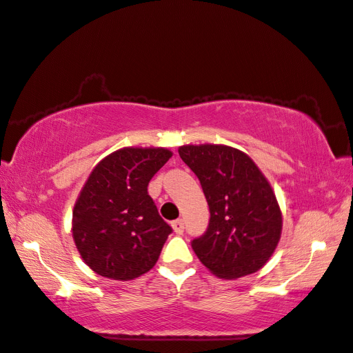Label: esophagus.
Masks as SVG:
<instances>
[{
  "label": "esophagus",
  "mask_w": 353,
  "mask_h": 353,
  "mask_svg": "<svg viewBox=\"0 0 353 353\" xmlns=\"http://www.w3.org/2000/svg\"><path fill=\"white\" fill-rule=\"evenodd\" d=\"M171 226H172V229H174V232L177 235H182L183 234V230H185V224H183V220H174L171 223Z\"/></svg>",
  "instance_id": "34e87169"
}]
</instances>
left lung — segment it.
<instances>
[{
	"label": "left lung",
	"mask_w": 353,
	"mask_h": 353,
	"mask_svg": "<svg viewBox=\"0 0 353 353\" xmlns=\"http://www.w3.org/2000/svg\"><path fill=\"white\" fill-rule=\"evenodd\" d=\"M179 154L199 177L211 214L205 234L191 241L201 264L223 279L258 272L282 230L281 209L264 174L228 145H183Z\"/></svg>",
	"instance_id": "obj_1"
}]
</instances>
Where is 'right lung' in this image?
<instances>
[{
	"mask_svg": "<svg viewBox=\"0 0 353 353\" xmlns=\"http://www.w3.org/2000/svg\"><path fill=\"white\" fill-rule=\"evenodd\" d=\"M171 157L165 148H121L97 165L72 212V236L95 273L130 281L153 268L172 232L147 186Z\"/></svg>",
	"mask_w": 353,
	"mask_h": 353,
	"instance_id": "right-lung-1",
	"label": "right lung"
}]
</instances>
